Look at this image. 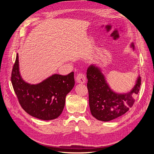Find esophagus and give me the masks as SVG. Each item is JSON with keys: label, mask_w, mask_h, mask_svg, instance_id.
<instances>
[{"label": "esophagus", "mask_w": 154, "mask_h": 154, "mask_svg": "<svg viewBox=\"0 0 154 154\" xmlns=\"http://www.w3.org/2000/svg\"><path fill=\"white\" fill-rule=\"evenodd\" d=\"M76 80L79 83H84L86 81V76L84 74L79 73L76 78Z\"/></svg>", "instance_id": "34e87169"}]
</instances>
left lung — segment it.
Segmentation results:
<instances>
[{
  "label": "left lung",
  "instance_id": "8db88e82",
  "mask_svg": "<svg viewBox=\"0 0 154 154\" xmlns=\"http://www.w3.org/2000/svg\"><path fill=\"white\" fill-rule=\"evenodd\" d=\"M134 49V45L132 44ZM87 78L88 100L92 115L97 120L109 122L125 114L132 108L140 89L141 80L138 77L131 91L126 94H118L110 89L100 70L94 66L87 69Z\"/></svg>",
  "mask_w": 154,
  "mask_h": 154
}]
</instances>
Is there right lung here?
Instances as JSON below:
<instances>
[{"label":"right lung","mask_w":154,"mask_h":154,"mask_svg":"<svg viewBox=\"0 0 154 154\" xmlns=\"http://www.w3.org/2000/svg\"><path fill=\"white\" fill-rule=\"evenodd\" d=\"M11 80L22 108L32 117L42 120L54 119L62 114L66 97L74 85V72L66 76L54 74L36 85L25 82L19 72L18 54Z\"/></svg>","instance_id":"1"}]
</instances>
